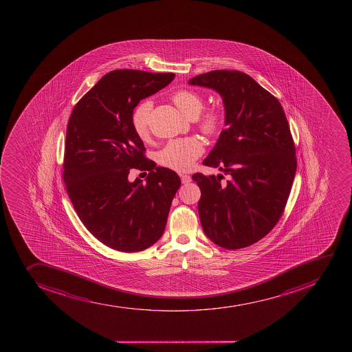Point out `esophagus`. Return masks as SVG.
<instances>
[{"label": "esophagus", "instance_id": "1", "mask_svg": "<svg viewBox=\"0 0 352 352\" xmlns=\"http://www.w3.org/2000/svg\"><path fill=\"white\" fill-rule=\"evenodd\" d=\"M180 178H182V184H189V182H192V177L188 175V174H180Z\"/></svg>", "mask_w": 352, "mask_h": 352}]
</instances>
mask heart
Instances as JSON below:
<instances>
[{"instance_id":"1","label":"heart","mask_w":352,"mask_h":352,"mask_svg":"<svg viewBox=\"0 0 352 352\" xmlns=\"http://www.w3.org/2000/svg\"><path fill=\"white\" fill-rule=\"evenodd\" d=\"M174 104L189 119L199 117L202 111L203 98L199 93L189 89H182L173 95ZM153 102L142 101L133 111L132 125L136 135L146 140L149 135L150 112ZM223 113L220 109H208L199 119V127L206 135L212 136L219 132L223 125ZM204 146L197 138H185L170 141L163 149L157 153V162L162 166L174 170H188L195 160L202 155Z\"/></svg>"}]
</instances>
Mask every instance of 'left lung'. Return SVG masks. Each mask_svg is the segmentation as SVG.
I'll return each mask as SVG.
<instances>
[{
    "label": "left lung",
    "mask_w": 352,
    "mask_h": 352,
    "mask_svg": "<svg viewBox=\"0 0 352 352\" xmlns=\"http://www.w3.org/2000/svg\"><path fill=\"white\" fill-rule=\"evenodd\" d=\"M189 85L221 96L225 126L216 146L203 160L223 174L196 173L201 189L199 214L206 236L236 250L256 243L276 225L296 173V156L280 102L240 71L199 74Z\"/></svg>",
    "instance_id": "left-lung-1"
}]
</instances>
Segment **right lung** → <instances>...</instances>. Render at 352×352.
<instances>
[{"mask_svg": "<svg viewBox=\"0 0 352 352\" xmlns=\"http://www.w3.org/2000/svg\"><path fill=\"white\" fill-rule=\"evenodd\" d=\"M174 74L115 70L84 95L67 124L64 182L86 228L100 242L138 252L160 240L178 174L146 160L132 115L143 98L166 87ZM131 168L150 170L146 182L128 180Z\"/></svg>", "mask_w": 352, "mask_h": 352, "instance_id": "add662e5", "label": "right lung"}]
</instances>
